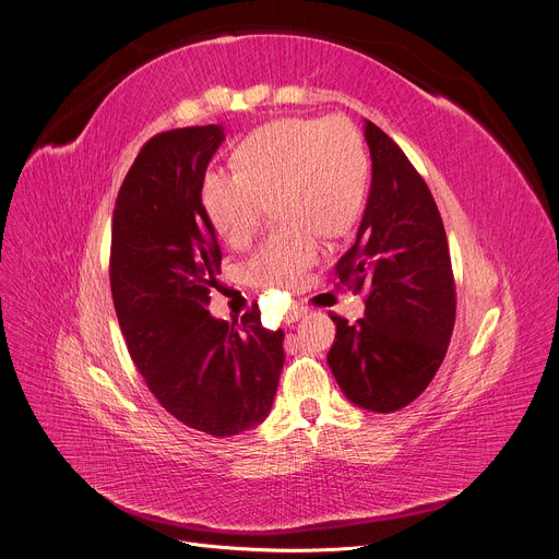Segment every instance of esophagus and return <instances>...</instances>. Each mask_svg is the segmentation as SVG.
<instances>
[{"label":"esophagus","mask_w":559,"mask_h":559,"mask_svg":"<svg viewBox=\"0 0 559 559\" xmlns=\"http://www.w3.org/2000/svg\"><path fill=\"white\" fill-rule=\"evenodd\" d=\"M302 314H308V310L302 308V306H298V302H294V306L287 312V321H298Z\"/></svg>","instance_id":"34e87169"}]
</instances>
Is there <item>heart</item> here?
<instances>
[{"label": "heart", "instance_id": "obj_1", "mask_svg": "<svg viewBox=\"0 0 559 559\" xmlns=\"http://www.w3.org/2000/svg\"><path fill=\"white\" fill-rule=\"evenodd\" d=\"M236 171L207 169L200 200L216 231L242 247L267 202L283 218L249 257V276L292 289L319 261V229L338 236L357 223L368 189L366 142L349 120L281 118L251 131L234 154Z\"/></svg>", "mask_w": 559, "mask_h": 559}]
</instances>
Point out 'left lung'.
<instances>
[{"label": "left lung", "mask_w": 559, "mask_h": 559, "mask_svg": "<svg viewBox=\"0 0 559 559\" xmlns=\"http://www.w3.org/2000/svg\"><path fill=\"white\" fill-rule=\"evenodd\" d=\"M372 187L357 240L334 285L366 294V317L330 314L328 354L343 394L372 413L413 403L439 370L454 328L456 292L437 202L401 146L366 120Z\"/></svg>", "instance_id": "8db88e82"}]
</instances>
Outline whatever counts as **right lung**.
<instances>
[{
    "label": "right lung",
    "mask_w": 559,
    "mask_h": 559,
    "mask_svg": "<svg viewBox=\"0 0 559 559\" xmlns=\"http://www.w3.org/2000/svg\"><path fill=\"white\" fill-rule=\"evenodd\" d=\"M223 140V127L207 124L144 142L118 191L109 259L120 330L146 388L212 437L270 415L285 361V332L263 328L259 306L240 323L207 310L223 257L200 180Z\"/></svg>",
    "instance_id": "obj_1"
}]
</instances>
